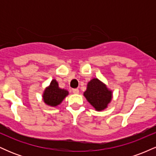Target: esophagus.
Wrapping results in <instances>:
<instances>
[{
  "label": "esophagus",
  "mask_w": 156,
  "mask_h": 156,
  "mask_svg": "<svg viewBox=\"0 0 156 156\" xmlns=\"http://www.w3.org/2000/svg\"><path fill=\"white\" fill-rule=\"evenodd\" d=\"M72 91L74 94H78V92H79V89H73Z\"/></svg>",
  "instance_id": "obj_1"
}]
</instances>
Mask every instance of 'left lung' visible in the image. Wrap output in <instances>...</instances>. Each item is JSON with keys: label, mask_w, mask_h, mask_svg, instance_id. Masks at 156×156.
I'll use <instances>...</instances> for the list:
<instances>
[{"label": "left lung", "mask_w": 156, "mask_h": 156, "mask_svg": "<svg viewBox=\"0 0 156 156\" xmlns=\"http://www.w3.org/2000/svg\"><path fill=\"white\" fill-rule=\"evenodd\" d=\"M84 96L97 111H102L107 107L112 98V91L98 78H93L87 84Z\"/></svg>", "instance_id": "obj_1"}]
</instances>
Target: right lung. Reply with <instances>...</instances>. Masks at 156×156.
Segmentation results:
<instances>
[{
  "instance_id": "right-lung-1",
  "label": "right lung",
  "mask_w": 156,
  "mask_h": 156,
  "mask_svg": "<svg viewBox=\"0 0 156 156\" xmlns=\"http://www.w3.org/2000/svg\"><path fill=\"white\" fill-rule=\"evenodd\" d=\"M67 94V91L60 89L56 80H53L49 87L44 90L43 100L47 105L51 106H56L62 103Z\"/></svg>"
}]
</instances>
